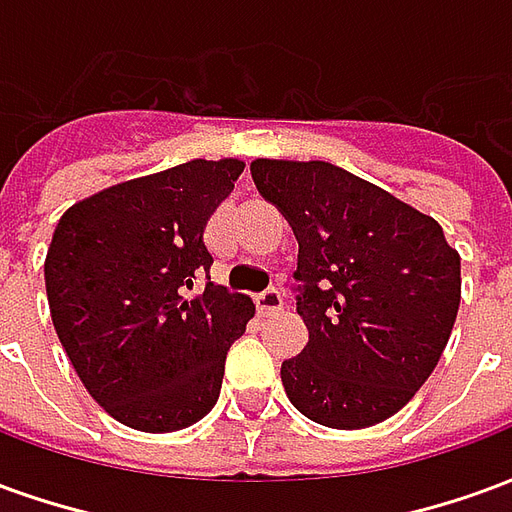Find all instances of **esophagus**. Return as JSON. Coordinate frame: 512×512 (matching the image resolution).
<instances>
[{
	"instance_id": "obj_1",
	"label": "esophagus",
	"mask_w": 512,
	"mask_h": 512,
	"mask_svg": "<svg viewBox=\"0 0 512 512\" xmlns=\"http://www.w3.org/2000/svg\"><path fill=\"white\" fill-rule=\"evenodd\" d=\"M255 304H257V312H260L263 318H268V315H277V312H282L285 299H282V293H279L277 288H268L263 290V293H257Z\"/></svg>"
}]
</instances>
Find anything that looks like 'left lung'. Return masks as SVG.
Here are the masks:
<instances>
[{
  "label": "left lung",
  "instance_id": "8db88e82",
  "mask_svg": "<svg viewBox=\"0 0 512 512\" xmlns=\"http://www.w3.org/2000/svg\"><path fill=\"white\" fill-rule=\"evenodd\" d=\"M249 169L299 241L296 310L310 343L282 362L290 403L326 428L384 422L447 348L461 255L433 216L329 161L255 158Z\"/></svg>",
  "mask_w": 512,
  "mask_h": 512
}]
</instances>
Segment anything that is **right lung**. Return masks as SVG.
<instances>
[{"instance_id": "right-lung-1", "label": "right lung", "mask_w": 512, "mask_h": 512, "mask_svg": "<svg viewBox=\"0 0 512 512\" xmlns=\"http://www.w3.org/2000/svg\"><path fill=\"white\" fill-rule=\"evenodd\" d=\"M241 172V158H194L126 180L71 205L51 235L43 274L57 337L84 389L128 428L183 430L219 400L255 304L213 282L189 290L211 271L202 233Z\"/></svg>"}]
</instances>
